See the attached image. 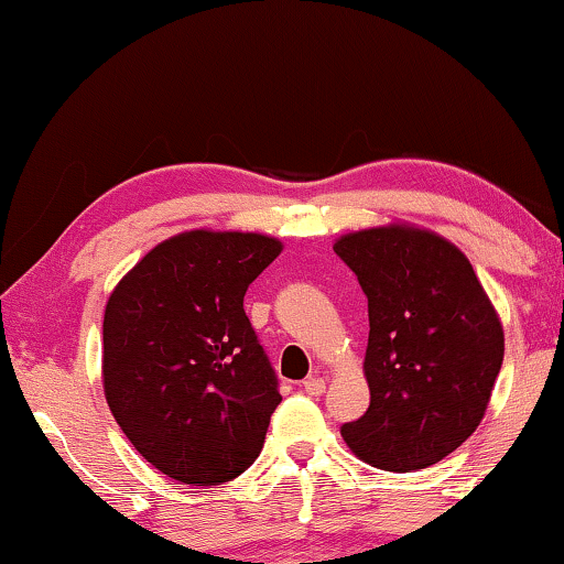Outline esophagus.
Here are the masks:
<instances>
[{
  "mask_svg": "<svg viewBox=\"0 0 564 564\" xmlns=\"http://www.w3.org/2000/svg\"><path fill=\"white\" fill-rule=\"evenodd\" d=\"M303 390L307 395H323V392H326V380H323V377H307L303 382Z\"/></svg>",
  "mask_w": 564,
  "mask_h": 564,
  "instance_id": "obj_1",
  "label": "esophagus"
}]
</instances>
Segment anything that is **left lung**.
<instances>
[{"label": "left lung", "mask_w": 564, "mask_h": 564, "mask_svg": "<svg viewBox=\"0 0 564 564\" xmlns=\"http://www.w3.org/2000/svg\"><path fill=\"white\" fill-rule=\"evenodd\" d=\"M334 251L367 295L369 408L341 436L367 465L411 473L480 426L503 365V326L473 264L431 230L346 234Z\"/></svg>", "instance_id": "8db88e82"}]
</instances>
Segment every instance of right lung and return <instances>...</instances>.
<instances>
[{
  "mask_svg": "<svg viewBox=\"0 0 564 564\" xmlns=\"http://www.w3.org/2000/svg\"><path fill=\"white\" fill-rule=\"evenodd\" d=\"M280 251L261 234L189 230L145 253L107 300V405L172 480L228 482L264 446L282 395L243 295Z\"/></svg>",
  "mask_w": 564,
  "mask_h": 564,
  "instance_id": "right-lung-1",
  "label": "right lung"
}]
</instances>
